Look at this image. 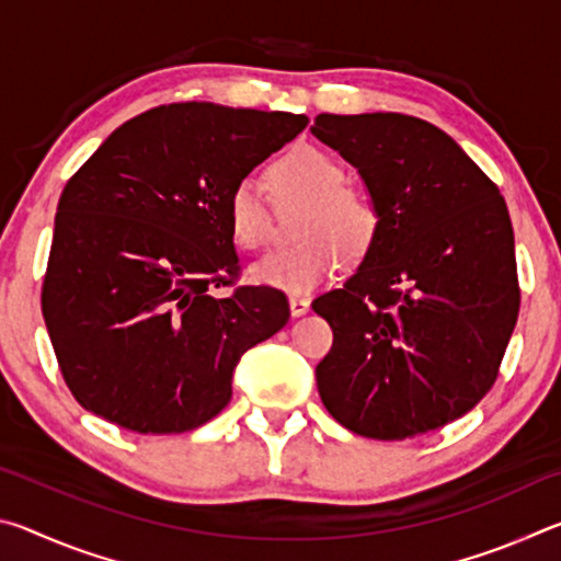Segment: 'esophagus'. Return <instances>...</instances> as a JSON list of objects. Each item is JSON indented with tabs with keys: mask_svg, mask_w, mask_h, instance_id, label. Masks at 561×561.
<instances>
[{
	"mask_svg": "<svg viewBox=\"0 0 561 561\" xmlns=\"http://www.w3.org/2000/svg\"><path fill=\"white\" fill-rule=\"evenodd\" d=\"M309 307H311V301L307 297H297V294H294V297H289L291 317H304L309 311Z\"/></svg>",
	"mask_w": 561,
	"mask_h": 561,
	"instance_id": "obj_1",
	"label": "esophagus"
}]
</instances>
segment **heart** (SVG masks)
Masks as SVG:
<instances>
[{
  "label": "heart",
  "instance_id": "b5f03b06",
  "mask_svg": "<svg viewBox=\"0 0 561 561\" xmlns=\"http://www.w3.org/2000/svg\"><path fill=\"white\" fill-rule=\"evenodd\" d=\"M277 205H304L287 250L272 252L250 267V279L289 294H307L348 262L364 257L378 232V210L364 193L346 185V170L324 150L301 146L267 170ZM227 225L242 250L270 242L272 217L257 180L244 178L227 197Z\"/></svg>",
  "mask_w": 561,
  "mask_h": 561
}]
</instances>
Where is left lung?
<instances>
[{
  "mask_svg": "<svg viewBox=\"0 0 561 561\" xmlns=\"http://www.w3.org/2000/svg\"><path fill=\"white\" fill-rule=\"evenodd\" d=\"M311 133L358 170L378 210L358 270L311 304L334 331L321 403L374 440L443 428L490 391L517 324L507 205L428 121L321 113Z\"/></svg>",
  "mask_w": 561,
  "mask_h": 561,
  "instance_id": "1",
  "label": "left lung"
}]
</instances>
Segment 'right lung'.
<instances>
[{
	"label": "right lung",
	"mask_w": 561,
	"mask_h": 561,
	"mask_svg": "<svg viewBox=\"0 0 561 561\" xmlns=\"http://www.w3.org/2000/svg\"><path fill=\"white\" fill-rule=\"evenodd\" d=\"M309 118L170 103L130 118L66 183L42 311L66 386L121 428L193 431L232 398L247 348L287 324L274 287L232 284L227 197Z\"/></svg>",
	"instance_id": "add662e5"
}]
</instances>
